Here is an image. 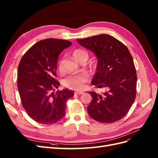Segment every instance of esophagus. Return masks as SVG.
I'll return each mask as SVG.
<instances>
[{"mask_svg": "<svg viewBox=\"0 0 158 158\" xmlns=\"http://www.w3.org/2000/svg\"><path fill=\"white\" fill-rule=\"evenodd\" d=\"M84 92H74V94H76V95H81V94H83Z\"/></svg>", "mask_w": 158, "mask_h": 158, "instance_id": "34e87169", "label": "esophagus"}]
</instances>
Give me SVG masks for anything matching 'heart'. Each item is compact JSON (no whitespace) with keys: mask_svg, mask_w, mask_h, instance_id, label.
<instances>
[{"mask_svg":"<svg viewBox=\"0 0 158 158\" xmlns=\"http://www.w3.org/2000/svg\"><path fill=\"white\" fill-rule=\"evenodd\" d=\"M74 58L79 61L83 58H88V53L83 49H76L73 52ZM62 67V63L60 62L59 68ZM88 76L85 74H70L63 80V84L65 87L74 90L82 89L85 84L88 81Z\"/></svg>","mask_w":158,"mask_h":158,"instance_id":"obj_1","label":"heart"}]
</instances>
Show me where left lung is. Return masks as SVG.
Here are the masks:
<instances>
[{"mask_svg": "<svg viewBox=\"0 0 158 158\" xmlns=\"http://www.w3.org/2000/svg\"><path fill=\"white\" fill-rule=\"evenodd\" d=\"M94 52L98 60L92 84L106 92H89L92 99L88 107L89 116L103 123L125 117L135 102L137 76L132 55L126 45L114 37L100 34L77 40Z\"/></svg>", "mask_w": 158, "mask_h": 158, "instance_id": "1", "label": "left lung"}]
</instances>
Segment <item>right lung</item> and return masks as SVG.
Returning a JSON list of instances; mask_svg holds the SVG:
<instances>
[{
  "label": "right lung",
  "instance_id": "1",
  "mask_svg": "<svg viewBox=\"0 0 158 158\" xmlns=\"http://www.w3.org/2000/svg\"><path fill=\"white\" fill-rule=\"evenodd\" d=\"M70 41L49 38L33 45L23 55L18 68V89L25 111L35 121L51 125L63 118L72 90L58 88L55 80L59 55L70 47Z\"/></svg>",
  "mask_w": 158,
  "mask_h": 158
}]
</instances>
